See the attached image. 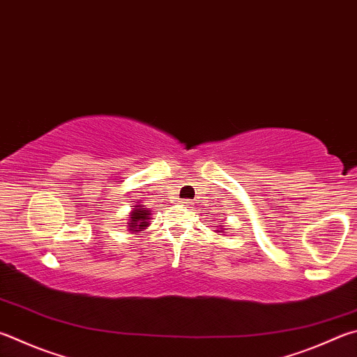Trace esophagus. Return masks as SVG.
<instances>
[{
	"label": "esophagus",
	"instance_id": "esophagus-1",
	"mask_svg": "<svg viewBox=\"0 0 357 357\" xmlns=\"http://www.w3.org/2000/svg\"><path fill=\"white\" fill-rule=\"evenodd\" d=\"M193 203H192V201L190 199H183V201H181V206H185V207H190Z\"/></svg>",
	"mask_w": 357,
	"mask_h": 357
}]
</instances>
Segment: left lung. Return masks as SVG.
Listing matches in <instances>:
<instances>
[{
  "mask_svg": "<svg viewBox=\"0 0 357 357\" xmlns=\"http://www.w3.org/2000/svg\"><path fill=\"white\" fill-rule=\"evenodd\" d=\"M222 229H223V228H222Z\"/></svg>",
  "mask_w": 357,
  "mask_h": 357,
  "instance_id": "left-lung-1",
  "label": "left lung"
}]
</instances>
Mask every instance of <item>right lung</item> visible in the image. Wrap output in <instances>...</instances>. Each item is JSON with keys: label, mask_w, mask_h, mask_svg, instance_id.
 <instances>
[{"label": "right lung", "mask_w": 357, "mask_h": 357, "mask_svg": "<svg viewBox=\"0 0 357 357\" xmlns=\"http://www.w3.org/2000/svg\"><path fill=\"white\" fill-rule=\"evenodd\" d=\"M135 209L131 212V217H129V231L132 232H139V231H144L146 229V226L150 225L148 223V220H150L151 212L146 209L144 204L140 206H134Z\"/></svg>", "instance_id": "obj_1"}]
</instances>
